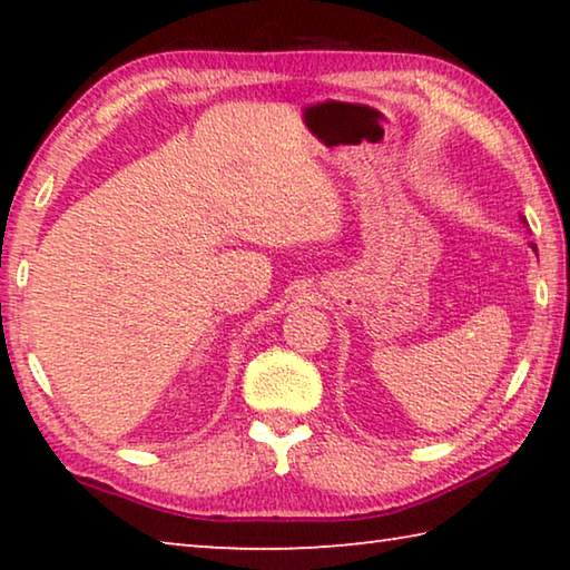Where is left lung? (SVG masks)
I'll list each match as a JSON object with an SVG mask.
<instances>
[{"label":"left lung","instance_id":"8db88e82","mask_svg":"<svg viewBox=\"0 0 570 570\" xmlns=\"http://www.w3.org/2000/svg\"><path fill=\"white\" fill-rule=\"evenodd\" d=\"M523 224H525V220H523ZM530 248H533V250H535V244H530Z\"/></svg>","mask_w":570,"mask_h":570}]
</instances>
